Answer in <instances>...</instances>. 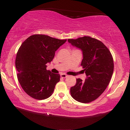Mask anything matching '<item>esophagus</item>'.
Wrapping results in <instances>:
<instances>
[{"instance_id": "obj_1", "label": "esophagus", "mask_w": 130, "mask_h": 130, "mask_svg": "<svg viewBox=\"0 0 130 130\" xmlns=\"http://www.w3.org/2000/svg\"><path fill=\"white\" fill-rule=\"evenodd\" d=\"M61 77H62V78H66L67 77V74H65L62 73V74H61Z\"/></svg>"}]
</instances>
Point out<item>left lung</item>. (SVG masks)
Wrapping results in <instances>:
<instances>
[{
    "label": "left lung",
    "instance_id": "8db88e82",
    "mask_svg": "<svg viewBox=\"0 0 130 130\" xmlns=\"http://www.w3.org/2000/svg\"><path fill=\"white\" fill-rule=\"evenodd\" d=\"M68 41L83 52L81 65L87 76L84 81L76 79L70 94L78 102L90 103L98 99L109 84L113 72L112 56L104 44L95 38L85 36Z\"/></svg>",
    "mask_w": 130,
    "mask_h": 130
}]
</instances>
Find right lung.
Listing matches in <instances>:
<instances>
[{
  "instance_id": "right-lung-1",
  "label": "right lung",
  "mask_w": 130,
  "mask_h": 130,
  "mask_svg": "<svg viewBox=\"0 0 130 130\" xmlns=\"http://www.w3.org/2000/svg\"><path fill=\"white\" fill-rule=\"evenodd\" d=\"M66 41L35 34L22 44L17 54L15 67L18 80L28 95L37 100L46 99L52 95L60 75L46 70V64L51 62L55 52Z\"/></svg>"
}]
</instances>
